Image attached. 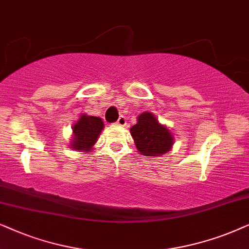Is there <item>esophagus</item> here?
<instances>
[{"label": "esophagus", "instance_id": "34e87169", "mask_svg": "<svg viewBox=\"0 0 249 249\" xmlns=\"http://www.w3.org/2000/svg\"><path fill=\"white\" fill-rule=\"evenodd\" d=\"M116 124L119 125V126H125V124H126V118H125L124 116H121V117L118 118V121Z\"/></svg>", "mask_w": 249, "mask_h": 249}]
</instances>
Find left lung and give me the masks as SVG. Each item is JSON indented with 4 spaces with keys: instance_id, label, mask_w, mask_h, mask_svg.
<instances>
[{
    "instance_id": "8db88e82",
    "label": "left lung",
    "mask_w": 249,
    "mask_h": 249,
    "mask_svg": "<svg viewBox=\"0 0 249 249\" xmlns=\"http://www.w3.org/2000/svg\"><path fill=\"white\" fill-rule=\"evenodd\" d=\"M131 127V135L139 152L148 157H158L171 150L174 138L171 131L161 125L154 114L144 111Z\"/></svg>"
}]
</instances>
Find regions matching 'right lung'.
<instances>
[{
    "instance_id": "right-lung-1",
    "label": "right lung",
    "mask_w": 249,
    "mask_h": 249,
    "mask_svg": "<svg viewBox=\"0 0 249 249\" xmlns=\"http://www.w3.org/2000/svg\"><path fill=\"white\" fill-rule=\"evenodd\" d=\"M104 127L105 124L100 117L82 115V117L72 126L74 135L71 142V149L84 152L91 151Z\"/></svg>"
}]
</instances>
